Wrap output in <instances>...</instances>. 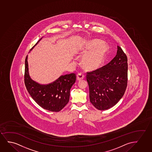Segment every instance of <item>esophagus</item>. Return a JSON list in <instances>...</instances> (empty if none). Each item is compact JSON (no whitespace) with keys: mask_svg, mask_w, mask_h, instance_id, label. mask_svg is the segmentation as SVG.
<instances>
[{"mask_svg":"<svg viewBox=\"0 0 152 152\" xmlns=\"http://www.w3.org/2000/svg\"><path fill=\"white\" fill-rule=\"evenodd\" d=\"M85 76L83 75L81 73H79L78 75H77V80H80L81 79H83L84 78Z\"/></svg>","mask_w":152,"mask_h":152,"instance_id":"esophagus-1","label":"esophagus"}]
</instances>
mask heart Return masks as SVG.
Returning a JSON list of instances; mask_svg holds the SVG:
<instances>
[{
	"label": "heart",
	"mask_w": 152,
	"mask_h": 152,
	"mask_svg": "<svg viewBox=\"0 0 152 152\" xmlns=\"http://www.w3.org/2000/svg\"><path fill=\"white\" fill-rule=\"evenodd\" d=\"M81 55H85L82 64L87 71L99 69L104 63L108 48L106 44L97 39H89L82 44L79 49Z\"/></svg>",
	"instance_id": "1"
}]
</instances>
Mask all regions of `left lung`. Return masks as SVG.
I'll return each mask as SVG.
<instances>
[{
	"mask_svg": "<svg viewBox=\"0 0 152 152\" xmlns=\"http://www.w3.org/2000/svg\"><path fill=\"white\" fill-rule=\"evenodd\" d=\"M127 58L118 46L115 57L100 69L87 72L90 101L99 110L110 108L124 94L127 85Z\"/></svg>",
	"mask_w": 152,
	"mask_h": 152,
	"instance_id": "left-lung-1",
	"label": "left lung"
}]
</instances>
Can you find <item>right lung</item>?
Here are the masks:
<instances>
[{
	"label": "right lung",
	"mask_w": 152,
	"mask_h": 152,
	"mask_svg": "<svg viewBox=\"0 0 152 152\" xmlns=\"http://www.w3.org/2000/svg\"><path fill=\"white\" fill-rule=\"evenodd\" d=\"M41 39L42 38L37 42L31 50ZM27 59V56L24 81L28 92L42 108L52 112H59L69 102L70 89L76 81V74L71 73L62 75L53 83L48 85H41L30 77Z\"/></svg>",
	"instance_id": "add662e5"
}]
</instances>
